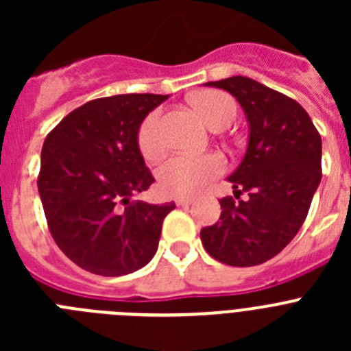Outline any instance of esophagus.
Instances as JSON below:
<instances>
[{
    "label": "esophagus",
    "instance_id": "esophagus-1",
    "mask_svg": "<svg viewBox=\"0 0 351 351\" xmlns=\"http://www.w3.org/2000/svg\"><path fill=\"white\" fill-rule=\"evenodd\" d=\"M176 204H178V206H190V204H193V198H191V197H178V198H176Z\"/></svg>",
    "mask_w": 351,
    "mask_h": 351
}]
</instances>
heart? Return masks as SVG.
<instances>
[{
	"label": "heart",
	"instance_id": "1",
	"mask_svg": "<svg viewBox=\"0 0 351 351\" xmlns=\"http://www.w3.org/2000/svg\"><path fill=\"white\" fill-rule=\"evenodd\" d=\"M195 112L210 128H225L234 121L235 101L221 91H202L191 98ZM137 144L145 160H158L165 153V137L160 110H153L142 119L137 132ZM225 172V160L216 153L188 156L176 154L158 167V184L165 195L193 197Z\"/></svg>",
	"mask_w": 351,
	"mask_h": 351
}]
</instances>
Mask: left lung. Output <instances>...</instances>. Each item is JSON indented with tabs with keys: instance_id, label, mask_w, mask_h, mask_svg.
Wrapping results in <instances>:
<instances>
[{
	"instance_id": "left-lung-1",
	"label": "left lung",
	"mask_w": 351,
	"mask_h": 351,
	"mask_svg": "<svg viewBox=\"0 0 351 351\" xmlns=\"http://www.w3.org/2000/svg\"><path fill=\"white\" fill-rule=\"evenodd\" d=\"M207 86L237 98L250 123V142L228 178L234 197L219 200V221L202 228L200 239L218 262L260 265L295 237L308 216L322 179V137L293 98L256 80L235 75Z\"/></svg>"
}]
</instances>
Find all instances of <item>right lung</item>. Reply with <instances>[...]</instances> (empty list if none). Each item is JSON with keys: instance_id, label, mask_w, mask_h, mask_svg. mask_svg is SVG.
Returning a JSON list of instances; mask_svg holds the SVG:
<instances>
[{"instance_id": "obj_1", "label": "right lung", "mask_w": 351, "mask_h": 351, "mask_svg": "<svg viewBox=\"0 0 351 351\" xmlns=\"http://www.w3.org/2000/svg\"><path fill=\"white\" fill-rule=\"evenodd\" d=\"M169 95H116L71 110L42 147L38 193L49 232L84 271L125 276L158 250L176 204L130 200L154 182L137 144L142 119Z\"/></svg>"}]
</instances>
